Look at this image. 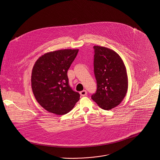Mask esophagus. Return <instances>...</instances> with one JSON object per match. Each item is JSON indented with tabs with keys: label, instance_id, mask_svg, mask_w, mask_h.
Masks as SVG:
<instances>
[{
	"label": "esophagus",
	"instance_id": "esophagus-1",
	"mask_svg": "<svg viewBox=\"0 0 160 160\" xmlns=\"http://www.w3.org/2000/svg\"><path fill=\"white\" fill-rule=\"evenodd\" d=\"M80 95H81V96L84 97V96H86V95H87V91H85V90H83V91L80 92Z\"/></svg>",
	"mask_w": 160,
	"mask_h": 160
}]
</instances>
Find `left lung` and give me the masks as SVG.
<instances>
[{
	"instance_id": "obj_1",
	"label": "left lung",
	"mask_w": 160,
	"mask_h": 160,
	"mask_svg": "<svg viewBox=\"0 0 160 160\" xmlns=\"http://www.w3.org/2000/svg\"><path fill=\"white\" fill-rule=\"evenodd\" d=\"M94 74L97 83L96 93L92 95L98 106L106 110L118 106L128 91V76L120 56L113 50L93 46Z\"/></svg>"
}]
</instances>
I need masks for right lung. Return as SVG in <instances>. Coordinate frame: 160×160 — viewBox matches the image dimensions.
<instances>
[{
	"instance_id": "add662e5",
	"label": "right lung",
	"mask_w": 160,
	"mask_h": 160,
	"mask_svg": "<svg viewBox=\"0 0 160 160\" xmlns=\"http://www.w3.org/2000/svg\"><path fill=\"white\" fill-rule=\"evenodd\" d=\"M78 49H64L41 56L32 71V89L38 103L47 111L67 114L80 99L68 84L67 72Z\"/></svg>"
}]
</instances>
